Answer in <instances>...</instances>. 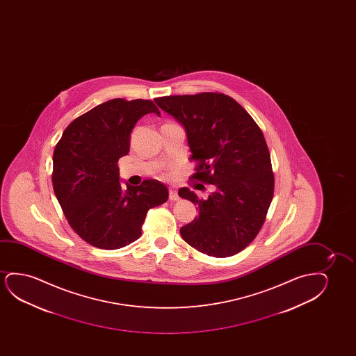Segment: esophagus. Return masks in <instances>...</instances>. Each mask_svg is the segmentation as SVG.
Returning <instances> with one entry per match:
<instances>
[{
  "label": "esophagus",
  "instance_id": "1",
  "mask_svg": "<svg viewBox=\"0 0 356 356\" xmlns=\"http://www.w3.org/2000/svg\"><path fill=\"white\" fill-rule=\"evenodd\" d=\"M169 200H179V195H177V191L174 188V187H170L169 188Z\"/></svg>",
  "mask_w": 356,
  "mask_h": 356
}]
</instances>
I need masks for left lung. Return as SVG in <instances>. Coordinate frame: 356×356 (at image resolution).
<instances>
[{"label":"left lung","instance_id":"8db88e82","mask_svg":"<svg viewBox=\"0 0 356 356\" xmlns=\"http://www.w3.org/2000/svg\"><path fill=\"white\" fill-rule=\"evenodd\" d=\"M154 102L185 127L191 161H195L191 179L215 186L207 200L187 187L179 191L198 209V216L181 227L182 238L209 257L239 253L263 227L273 197L275 177L263 131L224 93L175 95Z\"/></svg>","mask_w":356,"mask_h":356}]
</instances>
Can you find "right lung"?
Segmentation results:
<instances>
[{
    "mask_svg": "<svg viewBox=\"0 0 356 356\" xmlns=\"http://www.w3.org/2000/svg\"><path fill=\"white\" fill-rule=\"evenodd\" d=\"M148 113L149 99L114 98L76 118L54 152V195L70 227L96 248L119 249L140 238L147 211L168 200L158 180L119 182L118 161L130 151V134Z\"/></svg>",
    "mask_w": 356,
    "mask_h": 356,
    "instance_id": "add662e5",
    "label": "right lung"
}]
</instances>
